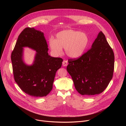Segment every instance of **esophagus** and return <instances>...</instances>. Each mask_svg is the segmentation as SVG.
<instances>
[{"mask_svg":"<svg viewBox=\"0 0 126 126\" xmlns=\"http://www.w3.org/2000/svg\"><path fill=\"white\" fill-rule=\"evenodd\" d=\"M62 65L64 66H67L68 65V61L66 60H64L62 62Z\"/></svg>","mask_w":126,"mask_h":126,"instance_id":"1","label":"esophagus"}]
</instances>
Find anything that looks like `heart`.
Returning a JSON list of instances; mask_svg holds the SVG:
<instances>
[{"label":"heart","instance_id":"b5f03b06","mask_svg":"<svg viewBox=\"0 0 126 126\" xmlns=\"http://www.w3.org/2000/svg\"><path fill=\"white\" fill-rule=\"evenodd\" d=\"M89 43L86 34L74 30L61 31L56 35V39L50 38L49 46L54 55L59 56L65 48L66 55L71 58H78L84 53Z\"/></svg>","mask_w":126,"mask_h":126}]
</instances>
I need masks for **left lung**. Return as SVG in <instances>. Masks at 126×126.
Segmentation results:
<instances>
[{"label":"left lung","instance_id":"left-lung-1","mask_svg":"<svg viewBox=\"0 0 126 126\" xmlns=\"http://www.w3.org/2000/svg\"><path fill=\"white\" fill-rule=\"evenodd\" d=\"M67 70L79 93L86 96L103 92L112 79L114 54L100 31L91 48L78 59H70Z\"/></svg>","mask_w":126,"mask_h":126}]
</instances>
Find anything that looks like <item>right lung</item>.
<instances>
[{
  "label": "right lung",
  "instance_id": "1",
  "mask_svg": "<svg viewBox=\"0 0 126 126\" xmlns=\"http://www.w3.org/2000/svg\"><path fill=\"white\" fill-rule=\"evenodd\" d=\"M23 47L36 51L31 65L23 60ZM44 33L34 28L27 27L20 34L11 59L15 81L26 94L35 97L46 96L52 90L56 71L61 67L63 59L48 55Z\"/></svg>",
  "mask_w": 126,
  "mask_h": 126
}]
</instances>
